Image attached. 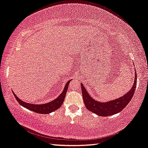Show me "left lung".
<instances>
[{
  "label": "left lung",
  "mask_w": 148,
  "mask_h": 148,
  "mask_svg": "<svg viewBox=\"0 0 148 148\" xmlns=\"http://www.w3.org/2000/svg\"><path fill=\"white\" fill-rule=\"evenodd\" d=\"M137 84V74L135 72V78L134 84L127 93L118 99L111 100L107 102H99L95 100L89 94L86 89L84 88L83 84H81L82 92L83 99L86 109L101 116H107L113 115L125 109L127 105L134 93Z\"/></svg>",
  "instance_id": "left-lung-1"
}]
</instances>
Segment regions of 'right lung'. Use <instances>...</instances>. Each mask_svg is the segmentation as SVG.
<instances>
[{"mask_svg": "<svg viewBox=\"0 0 148 148\" xmlns=\"http://www.w3.org/2000/svg\"><path fill=\"white\" fill-rule=\"evenodd\" d=\"M70 81H71V79L66 84L64 90H63L62 92L60 93V95H58V97L56 98L55 99H54L53 101H51L47 103L39 104V105L29 103H26L23 101L22 100L20 99L14 93V92L12 93L14 95L16 99L17 100V101L23 107L26 108V109L30 110V111L37 112V113L48 114L56 111V110L59 109V108L61 107L62 104L63 103V102H64V101L66 93L67 90L68 88H69V85L70 82Z\"/></svg>", "mask_w": 148, "mask_h": 148, "instance_id": "obj_1", "label": "right lung"}]
</instances>
